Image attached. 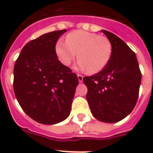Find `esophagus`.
Masks as SVG:
<instances>
[{
    "label": "esophagus",
    "instance_id": "1",
    "mask_svg": "<svg viewBox=\"0 0 153 153\" xmlns=\"http://www.w3.org/2000/svg\"><path fill=\"white\" fill-rule=\"evenodd\" d=\"M77 77H78V79H79V82H82V81H83V76L81 75V74H78Z\"/></svg>",
    "mask_w": 153,
    "mask_h": 153
}]
</instances>
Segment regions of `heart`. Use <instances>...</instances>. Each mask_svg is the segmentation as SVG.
I'll return each instance as SVG.
<instances>
[{"instance_id": "heart-1", "label": "heart", "mask_w": 153, "mask_h": 153, "mask_svg": "<svg viewBox=\"0 0 153 153\" xmlns=\"http://www.w3.org/2000/svg\"><path fill=\"white\" fill-rule=\"evenodd\" d=\"M55 53L64 66H69L79 56L75 69L98 73L109 62L112 44L106 37L83 30H76L67 35V41L59 39L56 43Z\"/></svg>"}]
</instances>
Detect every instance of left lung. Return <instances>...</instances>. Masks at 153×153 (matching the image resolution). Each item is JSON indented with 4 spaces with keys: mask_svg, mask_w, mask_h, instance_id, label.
Instances as JSON below:
<instances>
[{
    "mask_svg": "<svg viewBox=\"0 0 153 153\" xmlns=\"http://www.w3.org/2000/svg\"><path fill=\"white\" fill-rule=\"evenodd\" d=\"M112 44V55L104 69L83 82L86 99L93 116L98 121L115 123L127 117L135 107L141 82L135 53L116 35L102 30Z\"/></svg>",
    "mask_w": 153,
    "mask_h": 153,
    "instance_id": "obj_1",
    "label": "left lung"
}]
</instances>
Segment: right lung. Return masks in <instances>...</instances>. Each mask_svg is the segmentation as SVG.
I'll return each mask as SVG.
<instances>
[{
    "label": "right lung",
    "instance_id": "1",
    "mask_svg": "<svg viewBox=\"0 0 153 153\" xmlns=\"http://www.w3.org/2000/svg\"><path fill=\"white\" fill-rule=\"evenodd\" d=\"M67 30L48 32L21 50L13 70V90L23 110L34 121L55 125L67 119L79 79L55 53L57 40Z\"/></svg>",
    "mask_w": 153,
    "mask_h": 153
}]
</instances>
